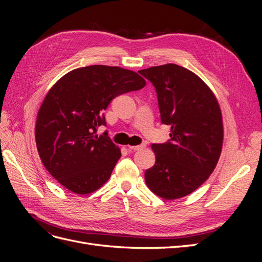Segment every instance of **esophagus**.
Masks as SVG:
<instances>
[{"label": "esophagus", "mask_w": 262, "mask_h": 262, "mask_svg": "<svg viewBox=\"0 0 262 262\" xmlns=\"http://www.w3.org/2000/svg\"><path fill=\"white\" fill-rule=\"evenodd\" d=\"M145 146H146V144H140V145H136V146H129L128 149L129 150H141V149L145 148Z\"/></svg>", "instance_id": "obj_1"}]
</instances>
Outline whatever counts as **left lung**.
I'll return each mask as SVG.
<instances>
[{
    "label": "left lung",
    "instance_id": "obj_1",
    "mask_svg": "<svg viewBox=\"0 0 262 262\" xmlns=\"http://www.w3.org/2000/svg\"><path fill=\"white\" fill-rule=\"evenodd\" d=\"M156 90L162 123L170 139L152 144L156 162L145 170L147 187L175 200L193 192L215 168L223 145V120L216 97L191 71L164 64L139 71Z\"/></svg>",
    "mask_w": 262,
    "mask_h": 262
}]
</instances>
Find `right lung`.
Segmentation results:
<instances>
[{"instance_id": "1", "label": "right lung", "mask_w": 262, "mask_h": 262, "mask_svg": "<svg viewBox=\"0 0 262 262\" xmlns=\"http://www.w3.org/2000/svg\"><path fill=\"white\" fill-rule=\"evenodd\" d=\"M145 80L119 67L75 69L55 83L39 108L35 138L50 175L77 194L96 191L110 178L121 156L107 132L104 110L119 95L139 91Z\"/></svg>"}]
</instances>
